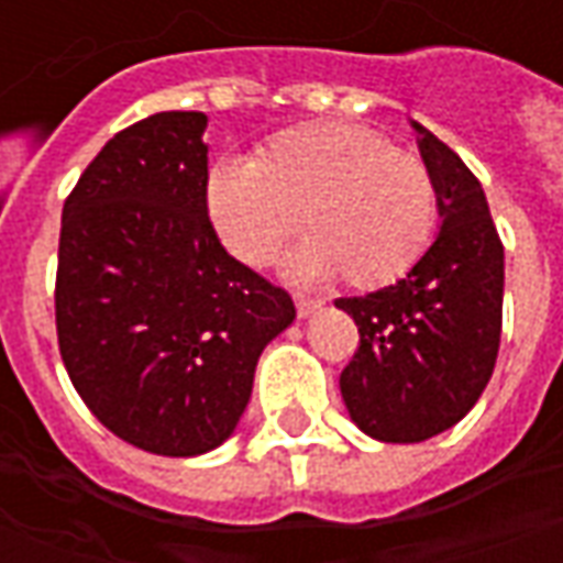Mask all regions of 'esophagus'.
<instances>
[{
  "label": "esophagus",
  "instance_id": "esophagus-1",
  "mask_svg": "<svg viewBox=\"0 0 563 563\" xmlns=\"http://www.w3.org/2000/svg\"><path fill=\"white\" fill-rule=\"evenodd\" d=\"M322 305H325L322 298H310V295H295V310H298V317H310V313H317Z\"/></svg>",
  "mask_w": 563,
  "mask_h": 563
}]
</instances>
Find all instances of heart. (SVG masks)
I'll return each mask as SVG.
<instances>
[{
  "label": "heart",
  "mask_w": 563,
  "mask_h": 563,
  "mask_svg": "<svg viewBox=\"0 0 563 563\" xmlns=\"http://www.w3.org/2000/svg\"><path fill=\"white\" fill-rule=\"evenodd\" d=\"M220 241L244 265H268L298 229L301 277L383 289L422 258L437 220V184L416 153L358 123L277 132L253 162H220L208 177Z\"/></svg>",
  "instance_id": "1"
}]
</instances>
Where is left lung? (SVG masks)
<instances>
[{
    "label": "left lung",
    "instance_id": "obj_1",
    "mask_svg": "<svg viewBox=\"0 0 563 563\" xmlns=\"http://www.w3.org/2000/svg\"><path fill=\"white\" fill-rule=\"evenodd\" d=\"M413 126L434 174L440 234L404 280L334 301L358 325L343 404L383 443H419L471 413L495 371L504 319V244L483 186L455 150Z\"/></svg>",
    "mask_w": 563,
    "mask_h": 563
}]
</instances>
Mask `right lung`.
I'll use <instances>...</instances> for the list:
<instances>
[{"mask_svg": "<svg viewBox=\"0 0 563 563\" xmlns=\"http://www.w3.org/2000/svg\"><path fill=\"white\" fill-rule=\"evenodd\" d=\"M208 117L162 111L108 141L68 192L56 338L71 386L132 446L189 459L229 440L286 289L225 253L208 217Z\"/></svg>", "mask_w": 563, "mask_h": 563, "instance_id": "add662e5", "label": "right lung"}]
</instances>
